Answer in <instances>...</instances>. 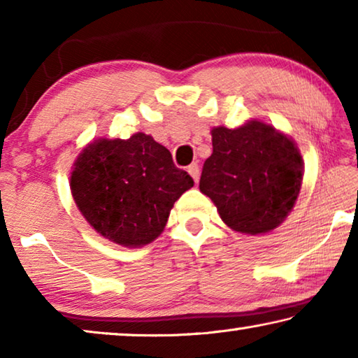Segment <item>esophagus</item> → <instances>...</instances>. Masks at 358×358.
Masks as SVG:
<instances>
[{
  "label": "esophagus",
  "instance_id": "34e87169",
  "mask_svg": "<svg viewBox=\"0 0 358 358\" xmlns=\"http://www.w3.org/2000/svg\"><path fill=\"white\" fill-rule=\"evenodd\" d=\"M187 172H189L192 180L197 183L199 177H201V169H199V166H197V164H191L189 167H187Z\"/></svg>",
  "mask_w": 358,
  "mask_h": 358
}]
</instances>
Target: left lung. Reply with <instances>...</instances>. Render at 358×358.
<instances>
[{"mask_svg": "<svg viewBox=\"0 0 358 358\" xmlns=\"http://www.w3.org/2000/svg\"><path fill=\"white\" fill-rule=\"evenodd\" d=\"M213 153L205 161L201 191L221 220L241 234H265L286 220L299 197L303 161L289 137L262 121L211 131Z\"/></svg>", "mask_w": 358, "mask_h": 358, "instance_id": "obj_1", "label": "left lung"}]
</instances>
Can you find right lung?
<instances>
[{
  "label": "right lung",
  "instance_id": "1",
  "mask_svg": "<svg viewBox=\"0 0 358 358\" xmlns=\"http://www.w3.org/2000/svg\"><path fill=\"white\" fill-rule=\"evenodd\" d=\"M192 186L171 151L143 132L90 143L71 173L72 197L85 220L102 237L129 248L151 243Z\"/></svg>",
  "mask_w": 358,
  "mask_h": 358
}]
</instances>
